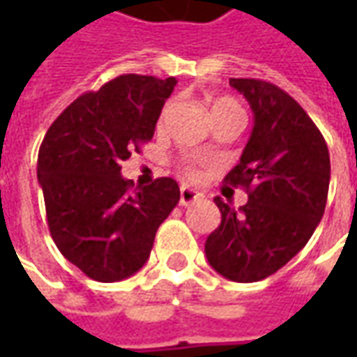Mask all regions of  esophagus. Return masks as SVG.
Wrapping results in <instances>:
<instances>
[{
  "label": "esophagus",
  "mask_w": 357,
  "mask_h": 357,
  "mask_svg": "<svg viewBox=\"0 0 357 357\" xmlns=\"http://www.w3.org/2000/svg\"><path fill=\"white\" fill-rule=\"evenodd\" d=\"M202 195L199 191H195L191 187L183 185L179 189V202H181V206H187V204H191V202L199 201Z\"/></svg>",
  "instance_id": "34e87169"
}]
</instances>
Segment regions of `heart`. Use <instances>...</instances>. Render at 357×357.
Masks as SVG:
<instances>
[{"instance_id": "heart-1", "label": "heart", "mask_w": 357, "mask_h": 357, "mask_svg": "<svg viewBox=\"0 0 357 357\" xmlns=\"http://www.w3.org/2000/svg\"><path fill=\"white\" fill-rule=\"evenodd\" d=\"M224 110H241V107L237 105V101H233L229 97H222V99H216V101L212 102V116L218 114V112H224ZM187 174L195 178L197 176V170H195L193 166H187Z\"/></svg>"}]
</instances>
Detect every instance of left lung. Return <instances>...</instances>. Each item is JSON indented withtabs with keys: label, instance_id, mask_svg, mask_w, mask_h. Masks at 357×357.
I'll use <instances>...</instances> for the list:
<instances>
[{
	"label": "left lung",
	"instance_id": "left-lung-1",
	"mask_svg": "<svg viewBox=\"0 0 357 357\" xmlns=\"http://www.w3.org/2000/svg\"><path fill=\"white\" fill-rule=\"evenodd\" d=\"M229 86L250 102L255 128L225 183L245 187L239 210L214 199L222 224L204 252L220 275L237 283L262 281L306 247L321 222L329 193V149L317 126L291 95L255 78Z\"/></svg>",
	"mask_w": 357,
	"mask_h": 357
}]
</instances>
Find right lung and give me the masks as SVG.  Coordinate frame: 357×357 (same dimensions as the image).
Here are the masks:
<instances>
[{"mask_svg": "<svg viewBox=\"0 0 357 357\" xmlns=\"http://www.w3.org/2000/svg\"><path fill=\"white\" fill-rule=\"evenodd\" d=\"M176 78L124 74L80 95L50 126L38 155L51 237L68 262L101 283L139 271L158 225L179 201L176 179L132 189L122 160L153 139Z\"/></svg>", "mask_w": 357, "mask_h": 357, "instance_id": "add662e5", "label": "right lung"}]
</instances>
